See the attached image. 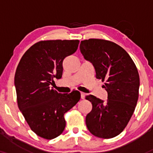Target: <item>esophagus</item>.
<instances>
[{
	"mask_svg": "<svg viewBox=\"0 0 153 153\" xmlns=\"http://www.w3.org/2000/svg\"><path fill=\"white\" fill-rule=\"evenodd\" d=\"M85 94H84V93L80 92V98H81V99H85Z\"/></svg>",
	"mask_w": 153,
	"mask_h": 153,
	"instance_id": "34e87169",
	"label": "esophagus"
}]
</instances>
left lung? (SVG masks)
Masks as SVG:
<instances>
[{
    "label": "left lung",
    "mask_w": 153,
    "mask_h": 153,
    "mask_svg": "<svg viewBox=\"0 0 153 153\" xmlns=\"http://www.w3.org/2000/svg\"><path fill=\"white\" fill-rule=\"evenodd\" d=\"M80 50L84 59L94 66L96 78L105 81L103 87L108 93L106 101L93 95L85 97L93 106L85 118L88 129L98 137H114L127 125L137 103V69L129 54L111 42L83 40Z\"/></svg>",
    "instance_id": "8db88e82"
}]
</instances>
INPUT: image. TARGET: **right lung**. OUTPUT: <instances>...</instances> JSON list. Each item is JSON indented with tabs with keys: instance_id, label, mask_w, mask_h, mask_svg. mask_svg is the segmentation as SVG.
Returning a JSON list of instances; mask_svg holds the SVG:
<instances>
[{
	"instance_id": "obj_1",
	"label": "right lung",
	"mask_w": 153,
	"mask_h": 153,
	"mask_svg": "<svg viewBox=\"0 0 153 153\" xmlns=\"http://www.w3.org/2000/svg\"><path fill=\"white\" fill-rule=\"evenodd\" d=\"M78 40H48L31 46L19 62L14 77L19 110L31 130L52 140L64 131V114L78 102L80 94H60L51 85L62 77V62L73 54Z\"/></svg>"
}]
</instances>
